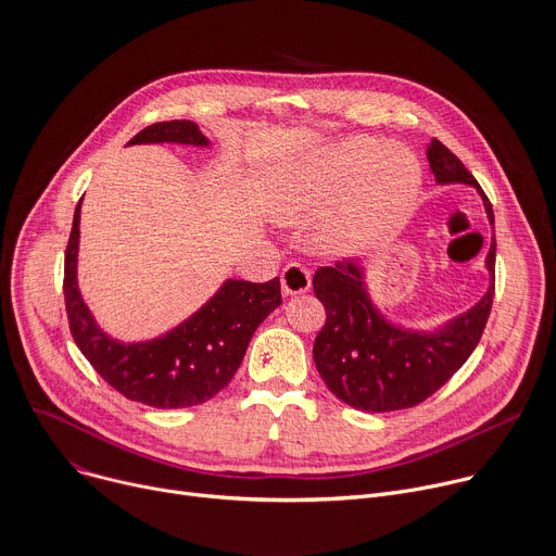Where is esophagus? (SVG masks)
I'll return each mask as SVG.
<instances>
[{
	"instance_id": "1",
	"label": "esophagus",
	"mask_w": 556,
	"mask_h": 556,
	"mask_svg": "<svg viewBox=\"0 0 556 556\" xmlns=\"http://www.w3.org/2000/svg\"><path fill=\"white\" fill-rule=\"evenodd\" d=\"M313 286V275L306 266L301 264H288L281 273V290L283 294H301L308 292Z\"/></svg>"
}]
</instances>
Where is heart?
<instances>
[{"instance_id":"heart-1","label":"heart","mask_w":556,"mask_h":556,"mask_svg":"<svg viewBox=\"0 0 556 556\" xmlns=\"http://www.w3.org/2000/svg\"><path fill=\"white\" fill-rule=\"evenodd\" d=\"M419 184L421 168L408 153L357 137L288 173L275 213L288 224H315L337 212L321 232L324 243L332 252H357L408 208Z\"/></svg>"}]
</instances>
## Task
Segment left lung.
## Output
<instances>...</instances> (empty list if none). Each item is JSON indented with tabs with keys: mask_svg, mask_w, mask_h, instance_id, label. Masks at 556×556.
Listing matches in <instances>:
<instances>
[{
	"mask_svg": "<svg viewBox=\"0 0 556 556\" xmlns=\"http://www.w3.org/2000/svg\"><path fill=\"white\" fill-rule=\"evenodd\" d=\"M428 162L439 184H468L483 197L490 224V199L462 160L432 139ZM496 241L492 239L485 266L490 288L477 306L437 332H413L388 324L372 306L364 268L355 262H334L315 273L313 288L326 308L313 357L328 390L348 406L366 413L413 408L434 394L457 372L477 348L494 299Z\"/></svg>",
	"mask_w": 556,
	"mask_h": 556,
	"instance_id": "1",
	"label": "left lung"
}]
</instances>
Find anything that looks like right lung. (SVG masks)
Wrapping results in <instances>:
<instances>
[{
  "instance_id": "right-lung-1",
  "label": "right lung",
  "mask_w": 556,
  "mask_h": 556,
  "mask_svg": "<svg viewBox=\"0 0 556 556\" xmlns=\"http://www.w3.org/2000/svg\"><path fill=\"white\" fill-rule=\"evenodd\" d=\"M208 146L188 119L160 122L137 132L130 143ZM79 211L64 262V299L71 334L90 366L119 394L153 408H190L222 392L235 377L260 324L281 304L279 277L266 283L228 279L217 294L175 330L143 343H122L99 328L77 288Z\"/></svg>"
}]
</instances>
